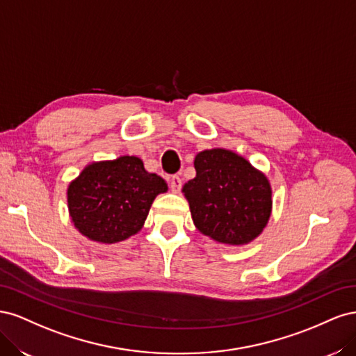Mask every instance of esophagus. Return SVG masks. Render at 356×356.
Returning a JSON list of instances; mask_svg holds the SVG:
<instances>
[{
    "instance_id": "obj_1",
    "label": "esophagus",
    "mask_w": 356,
    "mask_h": 356,
    "mask_svg": "<svg viewBox=\"0 0 356 356\" xmlns=\"http://www.w3.org/2000/svg\"><path fill=\"white\" fill-rule=\"evenodd\" d=\"M169 187L174 193H178L182 187V179L178 175H172L169 179Z\"/></svg>"
}]
</instances>
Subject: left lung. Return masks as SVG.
I'll use <instances>...</instances> for the list:
<instances>
[{"instance_id":"1","label":"left lung","mask_w":356,"mask_h":356,"mask_svg":"<svg viewBox=\"0 0 356 356\" xmlns=\"http://www.w3.org/2000/svg\"><path fill=\"white\" fill-rule=\"evenodd\" d=\"M196 177L182 187L200 233L229 245H245L263 232L272 212V188L264 174L229 149L200 152Z\"/></svg>"}]
</instances>
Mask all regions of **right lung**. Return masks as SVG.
Instances as JSON below:
<instances>
[{
	"label": "right lung",
	"instance_id": "right-lung-1",
	"mask_svg": "<svg viewBox=\"0 0 356 356\" xmlns=\"http://www.w3.org/2000/svg\"><path fill=\"white\" fill-rule=\"evenodd\" d=\"M168 186L141 159L122 156L86 166L68 187L71 220L83 236L115 243L143 229L152 203Z\"/></svg>",
	"mask_w": 356,
	"mask_h": 356
}]
</instances>
